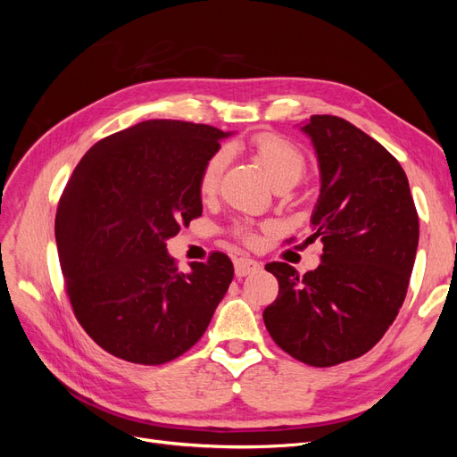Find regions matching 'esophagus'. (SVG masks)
Instances as JSON below:
<instances>
[{
    "label": "esophagus",
    "mask_w": 457,
    "mask_h": 457,
    "mask_svg": "<svg viewBox=\"0 0 457 457\" xmlns=\"http://www.w3.org/2000/svg\"><path fill=\"white\" fill-rule=\"evenodd\" d=\"M261 269V265L257 261L253 259H247V257H238L237 261H234V272H237L238 278H242V276H247L252 272H257Z\"/></svg>",
    "instance_id": "esophagus-1"
}]
</instances>
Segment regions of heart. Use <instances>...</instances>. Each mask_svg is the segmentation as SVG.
<instances>
[{"mask_svg": "<svg viewBox=\"0 0 457 457\" xmlns=\"http://www.w3.org/2000/svg\"><path fill=\"white\" fill-rule=\"evenodd\" d=\"M250 150L276 188L294 187L305 175L307 158L303 150L278 133L262 131L253 135L250 139ZM227 152L219 148L204 162L198 175V192L202 198H212L217 192L220 177L227 168ZM232 234L238 240L250 244L253 240V227L247 220H238L232 227Z\"/></svg>", "mask_w": 457, "mask_h": 457, "instance_id": "1", "label": "heart"}]
</instances>
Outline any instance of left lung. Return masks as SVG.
Here are the masks:
<instances>
[{
	"label": "left lung",
	"mask_w": 457,
	"mask_h": 457,
	"mask_svg": "<svg viewBox=\"0 0 457 457\" xmlns=\"http://www.w3.org/2000/svg\"><path fill=\"white\" fill-rule=\"evenodd\" d=\"M303 131L322 173L307 238L322 240V261L303 276L287 262H269L278 297L262 320L284 353L329 368L366 354L395 322L416 261L420 217L403 165L362 129L316 114Z\"/></svg>",
	"instance_id": "left-lung-1"
}]
</instances>
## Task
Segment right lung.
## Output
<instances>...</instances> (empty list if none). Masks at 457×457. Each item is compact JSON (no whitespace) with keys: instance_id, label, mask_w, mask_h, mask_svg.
I'll list each match as a JSON object with an SVG mask.
<instances>
[{"instance_id":"right-lung-1","label":"right lung","mask_w":457,"mask_h":457,"mask_svg":"<svg viewBox=\"0 0 457 457\" xmlns=\"http://www.w3.org/2000/svg\"><path fill=\"white\" fill-rule=\"evenodd\" d=\"M223 131L148 120L93 145L54 217L64 289L86 334L121 361L160 366L200 341L232 282L212 252L179 270L165 240L202 215L198 175Z\"/></svg>"}]
</instances>
